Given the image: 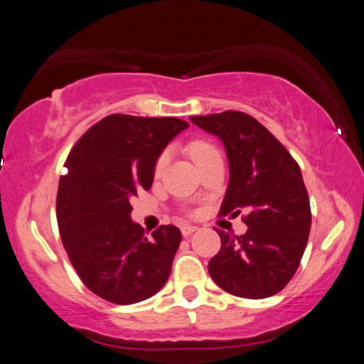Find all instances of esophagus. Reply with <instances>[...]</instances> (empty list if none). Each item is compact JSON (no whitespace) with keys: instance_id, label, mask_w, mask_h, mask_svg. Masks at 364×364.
<instances>
[{"instance_id":"obj_1","label":"esophagus","mask_w":364,"mask_h":364,"mask_svg":"<svg viewBox=\"0 0 364 364\" xmlns=\"http://www.w3.org/2000/svg\"><path fill=\"white\" fill-rule=\"evenodd\" d=\"M198 228L196 226H189V224H186V226L181 228V234L183 235H191L193 232H196Z\"/></svg>"}]
</instances>
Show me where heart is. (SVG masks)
I'll list each match as a JSON object with an SVG mask.
<instances>
[{"label": "heart", "instance_id": "heart-1", "mask_svg": "<svg viewBox=\"0 0 364 364\" xmlns=\"http://www.w3.org/2000/svg\"><path fill=\"white\" fill-rule=\"evenodd\" d=\"M216 148H214L213 145H209V143L206 141H194L189 145V155H191V158L194 160V163L196 165H199V163L206 160V158L216 155ZM168 160H170V153L165 151L161 153L160 158L156 160V165H155V175H161L163 171H165V168L168 165Z\"/></svg>", "mask_w": 364, "mask_h": 364}]
</instances>
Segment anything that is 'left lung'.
<instances>
[{"instance_id":"8db88e82","label":"left lung","mask_w":364,"mask_h":364,"mask_svg":"<svg viewBox=\"0 0 364 364\" xmlns=\"http://www.w3.org/2000/svg\"><path fill=\"white\" fill-rule=\"evenodd\" d=\"M223 141L229 183L221 214L247 213V231H218L221 250L209 260L211 279L242 299H267L299 269L310 234V199L300 166L285 146L242 112L189 117Z\"/></svg>"}]
</instances>
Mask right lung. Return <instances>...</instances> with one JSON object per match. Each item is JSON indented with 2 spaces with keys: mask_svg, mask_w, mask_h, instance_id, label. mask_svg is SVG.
<instances>
[{
  "mask_svg": "<svg viewBox=\"0 0 364 364\" xmlns=\"http://www.w3.org/2000/svg\"><path fill=\"white\" fill-rule=\"evenodd\" d=\"M188 122L109 115L69 153L58 189V224L70 264L95 295L119 305L146 300L166 284L181 242L176 226L146 237L130 199L151 188L156 160Z\"/></svg>",
  "mask_w": 364,
  "mask_h": 364,
  "instance_id": "add662e5",
  "label": "right lung"
}]
</instances>
